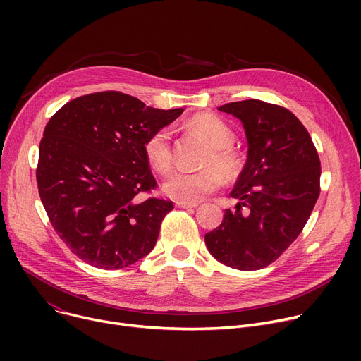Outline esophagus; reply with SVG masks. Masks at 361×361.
I'll use <instances>...</instances> for the list:
<instances>
[{
  "label": "esophagus",
  "mask_w": 361,
  "mask_h": 361,
  "mask_svg": "<svg viewBox=\"0 0 361 361\" xmlns=\"http://www.w3.org/2000/svg\"><path fill=\"white\" fill-rule=\"evenodd\" d=\"M177 207H183V209H192V207H196L197 203H187V202H177Z\"/></svg>",
  "instance_id": "1"
}]
</instances>
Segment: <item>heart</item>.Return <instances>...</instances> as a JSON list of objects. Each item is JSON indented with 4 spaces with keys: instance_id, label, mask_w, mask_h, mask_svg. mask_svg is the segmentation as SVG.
<instances>
[{
    "instance_id": "obj_1",
    "label": "heart",
    "mask_w": 361,
    "mask_h": 361,
    "mask_svg": "<svg viewBox=\"0 0 361 361\" xmlns=\"http://www.w3.org/2000/svg\"><path fill=\"white\" fill-rule=\"evenodd\" d=\"M184 127L188 131L200 135L207 143L203 164L211 165L203 169L187 173L178 171L164 184V192L177 202L196 203L204 196L214 193L222 184V174L226 178H235L243 169V157L233 146L234 131L222 118L214 114H196L190 117ZM145 157L149 165L158 174H168L174 164L173 146H171V133L168 128H161L150 135L143 146Z\"/></svg>"
}]
</instances>
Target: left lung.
Here are the masks:
<instances>
[{
    "label": "left lung",
    "mask_w": 361,
    "mask_h": 361,
    "mask_svg": "<svg viewBox=\"0 0 361 361\" xmlns=\"http://www.w3.org/2000/svg\"><path fill=\"white\" fill-rule=\"evenodd\" d=\"M245 130L247 161L218 228L204 234L211 255L238 271L275 262L300 235L320 193V161L306 127L287 108L259 99L218 108Z\"/></svg>",
    "instance_id": "8db88e82"
}]
</instances>
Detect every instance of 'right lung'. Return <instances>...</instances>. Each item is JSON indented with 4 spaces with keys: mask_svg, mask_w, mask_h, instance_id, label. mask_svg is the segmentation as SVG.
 I'll return each instance as SVG.
<instances>
[{
    "mask_svg": "<svg viewBox=\"0 0 361 361\" xmlns=\"http://www.w3.org/2000/svg\"><path fill=\"white\" fill-rule=\"evenodd\" d=\"M181 112L106 90L75 98L51 117L39 145L37 190L71 253L111 271L130 267L155 247L174 204L139 200V193L157 188L143 146Z\"/></svg>",
    "mask_w": 361,
    "mask_h": 361,
    "instance_id": "right-lung-1",
    "label": "right lung"
}]
</instances>
